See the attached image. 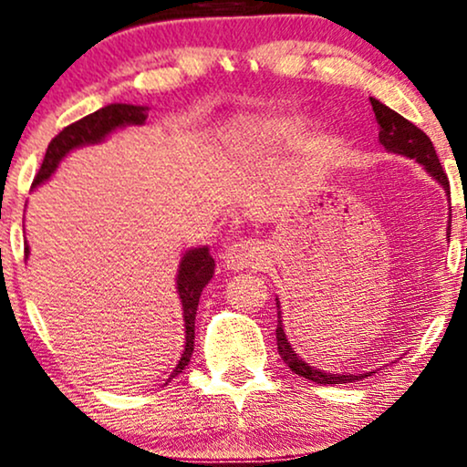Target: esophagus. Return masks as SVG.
Listing matches in <instances>:
<instances>
[{
    "instance_id": "1",
    "label": "esophagus",
    "mask_w": 467,
    "mask_h": 467,
    "mask_svg": "<svg viewBox=\"0 0 467 467\" xmlns=\"http://www.w3.org/2000/svg\"><path fill=\"white\" fill-rule=\"evenodd\" d=\"M223 265L233 271H244V269H258L265 263V247L263 244L254 239H244L237 244L228 245L223 252Z\"/></svg>"
}]
</instances>
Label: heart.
<instances>
[{
	"label": "heart",
	"instance_id": "obj_1",
	"mask_svg": "<svg viewBox=\"0 0 467 467\" xmlns=\"http://www.w3.org/2000/svg\"><path fill=\"white\" fill-rule=\"evenodd\" d=\"M296 130H298L296 121H277V123H271L266 132L273 136H290V134H295Z\"/></svg>",
	"mask_w": 467,
	"mask_h": 467
}]
</instances>
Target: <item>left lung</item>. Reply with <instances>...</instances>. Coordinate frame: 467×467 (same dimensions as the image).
<instances>
[{
  "instance_id": "left-lung-1",
  "label": "left lung",
  "mask_w": 467,
  "mask_h": 467,
  "mask_svg": "<svg viewBox=\"0 0 467 467\" xmlns=\"http://www.w3.org/2000/svg\"><path fill=\"white\" fill-rule=\"evenodd\" d=\"M369 99H371V109H374V113H376L378 126H380L382 145L387 147L389 151L408 155V158H412L419 161V164L425 166V171L429 172V175L436 179L438 183H442V188L451 194L449 177H446L442 164H440L438 153H436V149H433L431 139H429L422 130L416 128L412 121H408L406 117H401L400 113H395V110L384 107L382 102H378L376 98H369ZM277 307H279V301H277ZM277 318H279L277 328H275L277 352H279V357H282L284 363L288 365L295 374L307 378V380H312L316 384H346V382H354V380H363V378L368 376V374H358V376L325 374V371L307 365L306 360L296 357L295 350H292L288 344V339H285V333L282 327V314H277ZM371 374H374V371H371Z\"/></svg>"
}]
</instances>
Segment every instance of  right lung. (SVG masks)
Segmentation results:
<instances>
[{
	"mask_svg": "<svg viewBox=\"0 0 467 467\" xmlns=\"http://www.w3.org/2000/svg\"><path fill=\"white\" fill-rule=\"evenodd\" d=\"M145 119H147L145 107H132V104H109V107L99 109L96 113L70 123V126H66L51 142H48L45 160H42L38 175H36L34 183L31 185H40L42 182H47V179L55 172V169H57L61 158H64L66 153H70L72 149H77L80 145H93V142H99L104 136L110 134L117 128L130 126V123L140 126V123H145ZM27 254H29V247L25 245V256H27ZM213 269H215V260L211 258L207 247L190 250L182 258V265H179L177 290H179V298H182L183 318H185V350L182 354V358H179L177 368L171 374V378L182 374L185 365L190 363L192 352H194V322H196L198 298H201V292L204 285L209 284V279L213 277Z\"/></svg>",
	"mask_w": 467,
	"mask_h": 467,
	"instance_id": "1",
	"label": "right lung"
}]
</instances>
